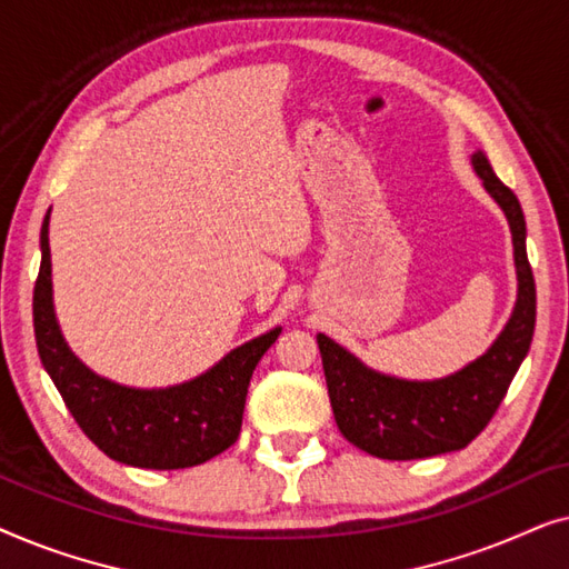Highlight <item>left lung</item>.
Masks as SVG:
<instances>
[{
  "instance_id": "left-lung-1",
  "label": "left lung",
  "mask_w": 569,
  "mask_h": 569,
  "mask_svg": "<svg viewBox=\"0 0 569 569\" xmlns=\"http://www.w3.org/2000/svg\"><path fill=\"white\" fill-rule=\"evenodd\" d=\"M471 166L508 217L516 251L518 300L495 345L448 378L401 380L370 370L326 333L316 337L337 427L352 446L376 458L411 461L469 446L495 417L531 349L536 282L526 253L523 209L485 152H473Z\"/></svg>"
}]
</instances>
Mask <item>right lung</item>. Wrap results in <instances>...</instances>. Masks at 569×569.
Masks as SVG:
<instances>
[{
  "label": "right lung",
  "instance_id": "right-lung-1",
  "mask_svg": "<svg viewBox=\"0 0 569 569\" xmlns=\"http://www.w3.org/2000/svg\"><path fill=\"white\" fill-rule=\"evenodd\" d=\"M33 329L43 368L82 432L113 461L160 471L199 466L238 440L256 365L282 333L277 326L178 386L129 388L96 376L67 347L53 313L49 214L41 224Z\"/></svg>",
  "mask_w": 569,
  "mask_h": 569
}]
</instances>
